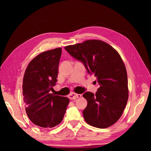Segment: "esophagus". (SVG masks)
I'll return each instance as SVG.
<instances>
[{"mask_svg": "<svg viewBox=\"0 0 151 151\" xmlns=\"http://www.w3.org/2000/svg\"><path fill=\"white\" fill-rule=\"evenodd\" d=\"M81 96V94H76L75 93H70L69 95H68V98L71 100H74V99H76L77 98H79V97Z\"/></svg>", "mask_w": 151, "mask_h": 151, "instance_id": "1", "label": "esophagus"}]
</instances>
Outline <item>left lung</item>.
I'll use <instances>...</instances> for the list:
<instances>
[{"label":"left lung","mask_w":151,"mask_h":151,"mask_svg":"<svg viewBox=\"0 0 151 151\" xmlns=\"http://www.w3.org/2000/svg\"><path fill=\"white\" fill-rule=\"evenodd\" d=\"M65 49L83 64L89 75L96 76L100 87L96 93L86 92L87 106L83 111L91 126L105 129L118 121L127 105L129 90L127 70L118 52L99 40H86Z\"/></svg>","instance_id":"left-lung-1"}]
</instances>
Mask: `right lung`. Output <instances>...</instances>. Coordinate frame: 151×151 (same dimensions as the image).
Instances as JSON below:
<instances>
[{"mask_svg":"<svg viewBox=\"0 0 151 151\" xmlns=\"http://www.w3.org/2000/svg\"><path fill=\"white\" fill-rule=\"evenodd\" d=\"M61 53V48L40 53L24 73L22 94L27 114L33 123L42 128L60 124L69 103L67 97L50 93L57 82Z\"/></svg>","mask_w":151,"mask_h":151,"instance_id":"add662e5","label":"right lung"}]
</instances>
